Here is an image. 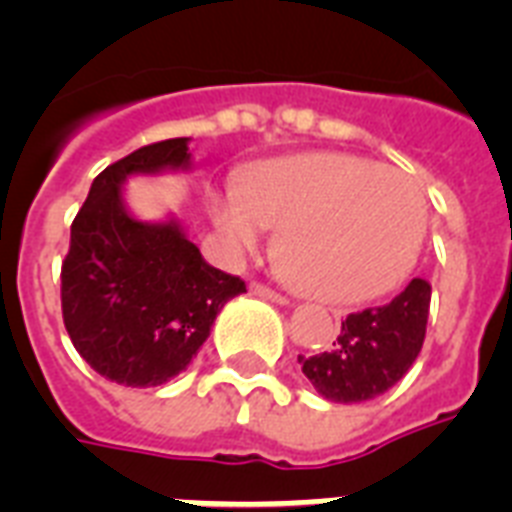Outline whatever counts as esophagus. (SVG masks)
<instances>
[{
    "label": "esophagus",
    "instance_id": "1",
    "mask_svg": "<svg viewBox=\"0 0 512 512\" xmlns=\"http://www.w3.org/2000/svg\"><path fill=\"white\" fill-rule=\"evenodd\" d=\"M251 293H253V295H259V298H264V301L280 303V306H285V303H287V298H285V295H280V293H274L272 287H266V285H259V282H253V285H251Z\"/></svg>",
    "mask_w": 512,
    "mask_h": 512
}]
</instances>
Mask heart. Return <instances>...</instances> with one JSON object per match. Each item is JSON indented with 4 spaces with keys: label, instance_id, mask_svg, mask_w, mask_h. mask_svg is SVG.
<instances>
[{
    "label": "heart",
    "instance_id": "heart-1",
    "mask_svg": "<svg viewBox=\"0 0 512 512\" xmlns=\"http://www.w3.org/2000/svg\"><path fill=\"white\" fill-rule=\"evenodd\" d=\"M206 211L227 246L251 253L264 227H280L277 264L316 301L361 303L411 272L426 232L424 196L411 177L337 151L269 159Z\"/></svg>",
    "mask_w": 512,
    "mask_h": 512
}]
</instances>
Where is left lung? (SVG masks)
I'll list each match as a JSON object with an SVG mask.
<instances>
[{
  "mask_svg": "<svg viewBox=\"0 0 512 512\" xmlns=\"http://www.w3.org/2000/svg\"><path fill=\"white\" fill-rule=\"evenodd\" d=\"M432 285L411 280L403 293L342 322L335 348L298 356L303 374L329 403H363L395 387L421 353Z\"/></svg>",
  "mask_w": 512,
  "mask_h": 512,
  "instance_id": "8db88e82",
  "label": "left lung"
}]
</instances>
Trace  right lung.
Instances as JSON below:
<instances>
[{
  "mask_svg": "<svg viewBox=\"0 0 512 512\" xmlns=\"http://www.w3.org/2000/svg\"><path fill=\"white\" fill-rule=\"evenodd\" d=\"M190 138H170L109 164L91 183L62 264V316L83 361L109 382L159 387L188 369L240 277L214 269L175 214L141 219L125 201L130 177L193 167Z\"/></svg>",
  "mask_w": 512,
  "mask_h": 512,
  "instance_id": "obj_1",
  "label": "right lung"
}]
</instances>
